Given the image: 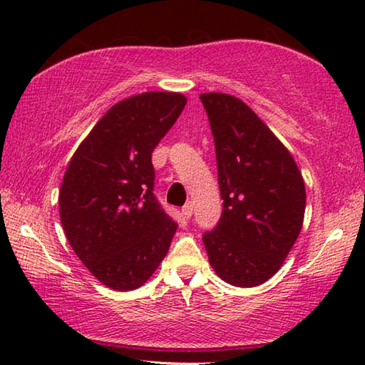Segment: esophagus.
<instances>
[{
	"mask_svg": "<svg viewBox=\"0 0 365 365\" xmlns=\"http://www.w3.org/2000/svg\"><path fill=\"white\" fill-rule=\"evenodd\" d=\"M182 214L185 219H190L191 215H193V205H191V202H187V205L182 207Z\"/></svg>",
	"mask_w": 365,
	"mask_h": 365,
	"instance_id": "34e87169",
	"label": "esophagus"
}]
</instances>
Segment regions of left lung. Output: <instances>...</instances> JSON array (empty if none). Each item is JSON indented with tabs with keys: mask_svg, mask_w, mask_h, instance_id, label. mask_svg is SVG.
I'll return each mask as SVG.
<instances>
[{
	"mask_svg": "<svg viewBox=\"0 0 365 365\" xmlns=\"http://www.w3.org/2000/svg\"><path fill=\"white\" fill-rule=\"evenodd\" d=\"M214 137L224 211L205 232L209 262L235 287H257L282 267L301 232L306 190L294 159L255 110L202 93Z\"/></svg>",
	"mask_w": 365,
	"mask_h": 365,
	"instance_id": "left-lung-1",
	"label": "left lung"
}]
</instances>
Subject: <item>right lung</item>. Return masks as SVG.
Here are the masks:
<instances>
[{
  "instance_id": "obj_1",
  "label": "right lung",
  "mask_w": 365,
  "mask_h": 365,
  "mask_svg": "<svg viewBox=\"0 0 365 365\" xmlns=\"http://www.w3.org/2000/svg\"><path fill=\"white\" fill-rule=\"evenodd\" d=\"M187 98L148 91L114 104L69 163L59 215L72 250L103 285H143L169 251L177 224L154 190L153 150Z\"/></svg>"
}]
</instances>
